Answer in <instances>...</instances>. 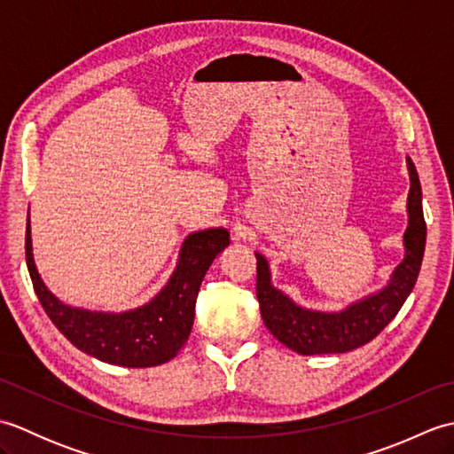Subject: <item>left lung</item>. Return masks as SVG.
Segmentation results:
<instances>
[{
    "label": "left lung",
    "instance_id": "1",
    "mask_svg": "<svg viewBox=\"0 0 454 454\" xmlns=\"http://www.w3.org/2000/svg\"><path fill=\"white\" fill-rule=\"evenodd\" d=\"M410 192H408V228L403 234L406 255L394 269L388 285L379 293L361 298L341 312H317L294 304L283 291L271 285L269 263L263 255L257 257L255 294L259 310L278 341L301 355L347 353L374 340L406 302L418 281L423 252H426V218L421 207V185L416 166L408 158Z\"/></svg>",
    "mask_w": 454,
    "mask_h": 454
}]
</instances>
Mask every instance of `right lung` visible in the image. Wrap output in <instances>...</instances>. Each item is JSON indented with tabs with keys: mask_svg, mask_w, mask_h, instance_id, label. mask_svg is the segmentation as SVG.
Masks as SVG:
<instances>
[{
	"mask_svg": "<svg viewBox=\"0 0 454 454\" xmlns=\"http://www.w3.org/2000/svg\"><path fill=\"white\" fill-rule=\"evenodd\" d=\"M228 244L230 234L224 228L189 234L181 246L176 271L160 294L148 304L121 314L66 306L48 291L33 259L28 220L25 255L38 301L67 341L103 363L142 369L168 363L185 345L195 320V302L202 278Z\"/></svg>",
	"mask_w": 454,
	"mask_h": 454,
	"instance_id": "right-lung-1",
	"label": "right lung"
}]
</instances>
